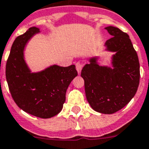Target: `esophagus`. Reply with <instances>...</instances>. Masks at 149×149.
I'll return each mask as SVG.
<instances>
[{
    "label": "esophagus",
    "mask_w": 149,
    "mask_h": 149,
    "mask_svg": "<svg viewBox=\"0 0 149 149\" xmlns=\"http://www.w3.org/2000/svg\"><path fill=\"white\" fill-rule=\"evenodd\" d=\"M82 64H81L80 62H77V64H76V69H77L78 73H79L80 71H81V70H82Z\"/></svg>",
    "instance_id": "esophagus-1"
}]
</instances>
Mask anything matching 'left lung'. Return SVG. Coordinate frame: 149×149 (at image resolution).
Segmentation results:
<instances>
[{
  "mask_svg": "<svg viewBox=\"0 0 149 149\" xmlns=\"http://www.w3.org/2000/svg\"><path fill=\"white\" fill-rule=\"evenodd\" d=\"M105 29L112 36L105 43V52L114 53L111 66L102 65L99 57L94 56L83 67L81 77L91 107L100 113L112 114L134 97L140 80V64L127 34L111 26Z\"/></svg>",
  "mask_w": 149,
  "mask_h": 149,
  "instance_id": "left-lung-1",
  "label": "left lung"
}]
</instances>
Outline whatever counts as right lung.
<instances>
[{
    "instance_id": "1",
    "label": "right lung",
    "mask_w": 149,
    "mask_h": 149,
    "mask_svg": "<svg viewBox=\"0 0 149 149\" xmlns=\"http://www.w3.org/2000/svg\"><path fill=\"white\" fill-rule=\"evenodd\" d=\"M39 28L31 27L15 40L6 64L9 91L22 110L37 117L48 119L58 114L65 102V93L77 76L75 65L62 67L52 65L32 72L25 59V49Z\"/></svg>"
}]
</instances>
